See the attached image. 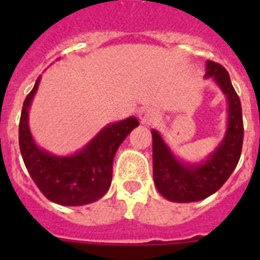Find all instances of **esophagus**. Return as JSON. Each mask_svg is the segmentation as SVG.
I'll list each match as a JSON object with an SVG mask.
<instances>
[{
	"label": "esophagus",
	"instance_id": "34e87169",
	"mask_svg": "<svg viewBox=\"0 0 260 260\" xmlns=\"http://www.w3.org/2000/svg\"><path fill=\"white\" fill-rule=\"evenodd\" d=\"M140 120H142L143 124H152V122H155V120H158V114L155 113L154 110L144 109L140 113Z\"/></svg>",
	"mask_w": 260,
	"mask_h": 260
}]
</instances>
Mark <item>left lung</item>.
<instances>
[{"label":"left lung","mask_w":260,"mask_h":260,"mask_svg":"<svg viewBox=\"0 0 260 260\" xmlns=\"http://www.w3.org/2000/svg\"><path fill=\"white\" fill-rule=\"evenodd\" d=\"M205 78L213 79L228 104L225 135L205 160L183 162L174 155L158 131H151L155 187L169 201L196 202L216 193L234 173L242 154V104L231 83L230 74L221 64L208 60Z\"/></svg>","instance_id":"8db88e82"}]
</instances>
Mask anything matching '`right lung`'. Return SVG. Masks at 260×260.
<instances>
[{
	"label": "right lung",
	"instance_id": "1",
	"mask_svg": "<svg viewBox=\"0 0 260 260\" xmlns=\"http://www.w3.org/2000/svg\"><path fill=\"white\" fill-rule=\"evenodd\" d=\"M39 83L40 77L24 101L18 125V144L26 170L39 190L55 204L81 206L97 201L109 190L116 151L139 125L138 118L108 124L75 154H51L36 144L28 124L29 106Z\"/></svg>",
	"mask_w": 260,
	"mask_h": 260
}]
</instances>
